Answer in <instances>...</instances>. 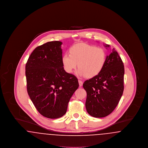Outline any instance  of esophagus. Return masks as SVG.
<instances>
[{
	"instance_id": "34e87169",
	"label": "esophagus",
	"mask_w": 148,
	"mask_h": 148,
	"mask_svg": "<svg viewBox=\"0 0 148 148\" xmlns=\"http://www.w3.org/2000/svg\"><path fill=\"white\" fill-rule=\"evenodd\" d=\"M78 82H79V86H82L83 84V82H82V80H78Z\"/></svg>"
}]
</instances>
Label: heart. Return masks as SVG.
Returning <instances> with one entry per match:
<instances>
[{
  "mask_svg": "<svg viewBox=\"0 0 148 148\" xmlns=\"http://www.w3.org/2000/svg\"><path fill=\"white\" fill-rule=\"evenodd\" d=\"M106 60V54L103 48L80 43L71 47L69 54L66 53L63 56L62 63L67 73H72L77 65L79 76L92 78L103 70Z\"/></svg>",
  "mask_w": 148,
  "mask_h": 148,
  "instance_id": "b5f03b06",
  "label": "heart"
}]
</instances>
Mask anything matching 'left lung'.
<instances>
[{"instance_id": "obj_1", "label": "left lung", "mask_w": 148, "mask_h": 148, "mask_svg": "<svg viewBox=\"0 0 148 148\" xmlns=\"http://www.w3.org/2000/svg\"><path fill=\"white\" fill-rule=\"evenodd\" d=\"M105 47L110 45L106 44ZM124 75V64L117 51L113 49L106 56L101 71L83 84L87 93L85 107L90 115L103 118L113 112L123 93Z\"/></svg>"}]
</instances>
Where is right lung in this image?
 Segmentation results:
<instances>
[{
    "label": "right lung",
    "mask_w": 148,
    "mask_h": 148,
    "mask_svg": "<svg viewBox=\"0 0 148 148\" xmlns=\"http://www.w3.org/2000/svg\"><path fill=\"white\" fill-rule=\"evenodd\" d=\"M62 44L52 41L36 47L25 65L30 98L38 112L50 119L63 116L79 87L77 77L64 69Z\"/></svg>",
    "instance_id": "right-lung-1"
}]
</instances>
